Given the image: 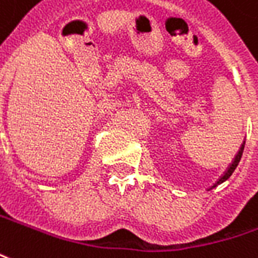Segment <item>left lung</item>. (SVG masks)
I'll return each instance as SVG.
<instances>
[{
	"label": "left lung",
	"mask_w": 258,
	"mask_h": 258,
	"mask_svg": "<svg viewBox=\"0 0 258 258\" xmlns=\"http://www.w3.org/2000/svg\"><path fill=\"white\" fill-rule=\"evenodd\" d=\"M243 148H245V142H243V144L241 145V148H239V150H238V153H236V156H235V157H234V160H232V163L230 164V167H228L226 169V172L223 173V175H221V176L219 177V179H217L216 182H215V184H213V186H212V187H209V188L216 187L217 184H220V183L226 182L227 179H228V177H230L231 175H232V172L235 171L236 165H238V164H239V161H241L242 153H243Z\"/></svg>",
	"instance_id": "1"
}]
</instances>
